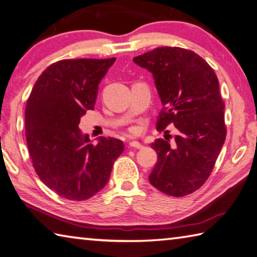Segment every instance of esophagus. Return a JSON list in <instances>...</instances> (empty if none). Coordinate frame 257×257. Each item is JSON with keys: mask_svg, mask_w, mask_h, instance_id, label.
<instances>
[{"mask_svg": "<svg viewBox=\"0 0 257 257\" xmlns=\"http://www.w3.org/2000/svg\"><path fill=\"white\" fill-rule=\"evenodd\" d=\"M128 148H132V149H138V150H141L143 148V145L141 144V143H139V142H136V141H133V142H131L130 144H128Z\"/></svg>", "mask_w": 257, "mask_h": 257, "instance_id": "34e87169", "label": "esophagus"}]
</instances>
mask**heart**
<instances>
[{
    "instance_id": "b5f03b06",
    "label": "heart",
    "mask_w": 257,
    "mask_h": 257,
    "mask_svg": "<svg viewBox=\"0 0 257 257\" xmlns=\"http://www.w3.org/2000/svg\"><path fill=\"white\" fill-rule=\"evenodd\" d=\"M130 133L132 135H138L140 133V127L138 126H132L130 128Z\"/></svg>"
}]
</instances>
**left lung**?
<instances>
[{
  "label": "left lung",
  "mask_w": 257,
  "mask_h": 257,
  "mask_svg": "<svg viewBox=\"0 0 257 257\" xmlns=\"http://www.w3.org/2000/svg\"><path fill=\"white\" fill-rule=\"evenodd\" d=\"M133 61L153 74L163 105L156 130L166 135L170 124L177 130L173 145L166 139L152 143L158 162L149 180L167 195L191 194L208 179L226 138L217 76L195 52L175 46L154 49Z\"/></svg>",
  "instance_id": "1"
}]
</instances>
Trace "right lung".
I'll return each instance as SVG.
<instances>
[{
  "mask_svg": "<svg viewBox=\"0 0 257 257\" xmlns=\"http://www.w3.org/2000/svg\"><path fill=\"white\" fill-rule=\"evenodd\" d=\"M115 60L55 62L40 75L26 103L25 136L34 170L66 200L84 201L101 191L124 151L121 140L101 136L94 145L78 128Z\"/></svg>",
  "mask_w": 257,
  "mask_h": 257,
  "instance_id": "1",
  "label": "right lung"
}]
</instances>
